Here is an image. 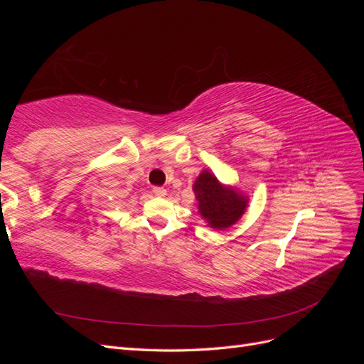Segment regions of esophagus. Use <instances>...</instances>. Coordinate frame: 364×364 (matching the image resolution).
I'll use <instances>...</instances> for the list:
<instances>
[{"label": "esophagus", "instance_id": "obj_1", "mask_svg": "<svg viewBox=\"0 0 364 364\" xmlns=\"http://www.w3.org/2000/svg\"><path fill=\"white\" fill-rule=\"evenodd\" d=\"M153 194L156 197H165L167 196V190L162 188V186H155V188H153Z\"/></svg>", "mask_w": 364, "mask_h": 364}]
</instances>
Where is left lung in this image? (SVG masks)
Wrapping results in <instances>:
<instances>
[{"mask_svg": "<svg viewBox=\"0 0 364 364\" xmlns=\"http://www.w3.org/2000/svg\"><path fill=\"white\" fill-rule=\"evenodd\" d=\"M193 191L199 214L209 228L217 230L234 226L249 205V196L241 193L237 186L222 183L208 170L197 176Z\"/></svg>", "mask_w": 364, "mask_h": 364, "instance_id": "8db88e82", "label": "left lung"}]
</instances>
